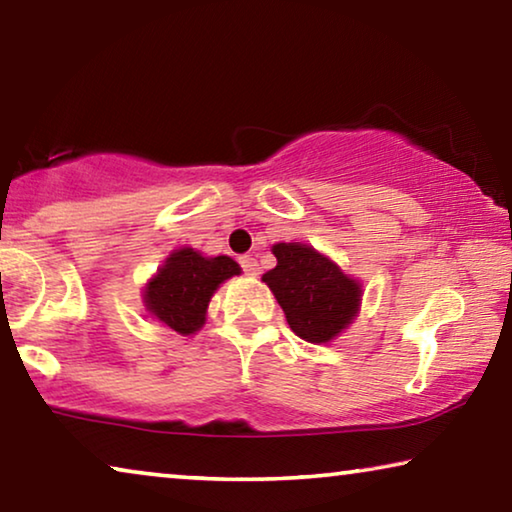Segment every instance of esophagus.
Listing matches in <instances>:
<instances>
[{
  "mask_svg": "<svg viewBox=\"0 0 512 512\" xmlns=\"http://www.w3.org/2000/svg\"><path fill=\"white\" fill-rule=\"evenodd\" d=\"M240 265L244 268V272L251 274V277H256L258 272H261V268H258V261L254 256H242L240 258Z\"/></svg>",
  "mask_w": 512,
  "mask_h": 512,
  "instance_id": "esophagus-1",
  "label": "esophagus"
}]
</instances>
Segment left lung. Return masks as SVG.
<instances>
[{
    "label": "left lung",
    "instance_id": "8db88e82",
    "mask_svg": "<svg viewBox=\"0 0 512 512\" xmlns=\"http://www.w3.org/2000/svg\"><path fill=\"white\" fill-rule=\"evenodd\" d=\"M272 254L277 265L263 281L284 309L288 328L309 344H330L360 314V279L305 242H277Z\"/></svg>",
    "mask_w": 512,
    "mask_h": 512
}]
</instances>
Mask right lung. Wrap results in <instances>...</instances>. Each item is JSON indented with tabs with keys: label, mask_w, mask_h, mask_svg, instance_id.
I'll use <instances>...</instances> for the list:
<instances>
[{
	"label": "right lung",
	"mask_w": 512,
	"mask_h": 512,
	"mask_svg": "<svg viewBox=\"0 0 512 512\" xmlns=\"http://www.w3.org/2000/svg\"><path fill=\"white\" fill-rule=\"evenodd\" d=\"M240 272L231 256H203L191 247L173 249L143 286L145 311L177 335H196L207 321L212 295Z\"/></svg>",
	"instance_id": "right-lung-1"
}]
</instances>
